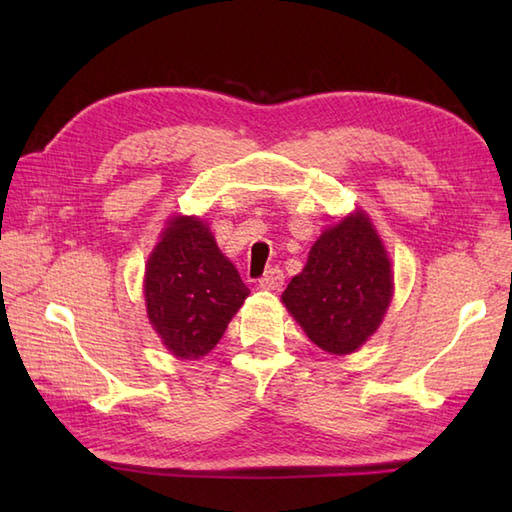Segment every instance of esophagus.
<instances>
[{
	"label": "esophagus",
	"instance_id": "esophagus-1",
	"mask_svg": "<svg viewBox=\"0 0 512 512\" xmlns=\"http://www.w3.org/2000/svg\"><path fill=\"white\" fill-rule=\"evenodd\" d=\"M284 270L281 268H268L266 273H264V277L259 279V288H264V290H279L281 286H284Z\"/></svg>",
	"mask_w": 512,
	"mask_h": 512
}]
</instances>
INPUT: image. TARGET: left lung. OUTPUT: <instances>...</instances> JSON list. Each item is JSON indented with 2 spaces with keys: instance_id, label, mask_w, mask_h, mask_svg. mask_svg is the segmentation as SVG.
<instances>
[{
  "instance_id": "8db88e82",
  "label": "left lung",
  "mask_w": 512,
  "mask_h": 512,
  "mask_svg": "<svg viewBox=\"0 0 512 512\" xmlns=\"http://www.w3.org/2000/svg\"><path fill=\"white\" fill-rule=\"evenodd\" d=\"M391 286L383 242L365 213H354L314 242L281 299L314 345L343 356L378 330Z\"/></svg>"
}]
</instances>
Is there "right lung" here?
Instances as JSON below:
<instances>
[{"label":"right lung","mask_w":512,"mask_h":512,"mask_svg":"<svg viewBox=\"0 0 512 512\" xmlns=\"http://www.w3.org/2000/svg\"><path fill=\"white\" fill-rule=\"evenodd\" d=\"M250 290L198 217H173L145 273L147 314L178 358H200L222 339Z\"/></svg>","instance_id":"right-lung-1"}]
</instances>
